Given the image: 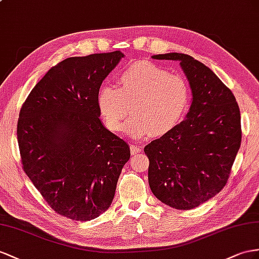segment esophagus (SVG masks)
I'll return each mask as SVG.
<instances>
[{
	"label": "esophagus",
	"instance_id": "obj_1",
	"mask_svg": "<svg viewBox=\"0 0 259 259\" xmlns=\"http://www.w3.org/2000/svg\"><path fill=\"white\" fill-rule=\"evenodd\" d=\"M130 151H131V154L132 155H136L138 154L139 152H140V148L137 147V145H134V144H130Z\"/></svg>",
	"mask_w": 259,
	"mask_h": 259
}]
</instances>
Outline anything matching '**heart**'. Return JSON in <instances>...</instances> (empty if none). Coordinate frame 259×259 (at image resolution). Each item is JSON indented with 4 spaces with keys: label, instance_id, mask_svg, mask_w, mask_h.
Returning <instances> with one entry per match:
<instances>
[{
    "label": "heart",
    "instance_id": "1",
    "mask_svg": "<svg viewBox=\"0 0 259 259\" xmlns=\"http://www.w3.org/2000/svg\"><path fill=\"white\" fill-rule=\"evenodd\" d=\"M189 103L186 78L148 61L131 63L118 74L116 88L103 85L97 93L106 127L120 132L131 108L135 119L128 129L138 139L168 134L183 120Z\"/></svg>",
    "mask_w": 259,
    "mask_h": 259
}]
</instances>
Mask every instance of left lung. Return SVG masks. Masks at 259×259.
Instances as JSON below:
<instances>
[{"label": "left lung", "instance_id": "1", "mask_svg": "<svg viewBox=\"0 0 259 259\" xmlns=\"http://www.w3.org/2000/svg\"><path fill=\"white\" fill-rule=\"evenodd\" d=\"M178 61L191 90L186 119L144 148L149 185L163 203L194 209L225 186L241 147V114L236 99L212 70L177 52L152 57Z\"/></svg>", "mask_w": 259, "mask_h": 259}]
</instances>
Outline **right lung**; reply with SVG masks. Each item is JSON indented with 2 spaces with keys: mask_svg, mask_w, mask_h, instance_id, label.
I'll return each mask as SVG.
<instances>
[{
  "mask_svg": "<svg viewBox=\"0 0 259 259\" xmlns=\"http://www.w3.org/2000/svg\"><path fill=\"white\" fill-rule=\"evenodd\" d=\"M124 55L72 57L51 68L19 111L17 141L25 173L50 207L89 221L107 210L130 158L127 142L104 127L97 93Z\"/></svg>",
  "mask_w": 259,
  "mask_h": 259,
  "instance_id": "obj_1",
  "label": "right lung"
}]
</instances>
